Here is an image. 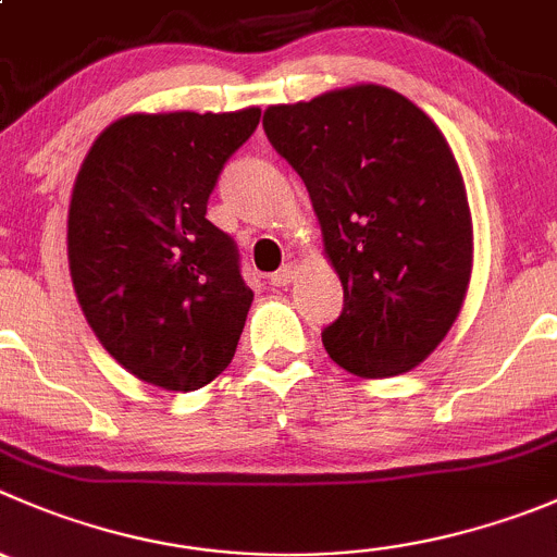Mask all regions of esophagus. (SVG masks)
Returning <instances> with one entry per match:
<instances>
[{
  "label": "esophagus",
  "mask_w": 557,
  "mask_h": 557,
  "mask_svg": "<svg viewBox=\"0 0 557 557\" xmlns=\"http://www.w3.org/2000/svg\"><path fill=\"white\" fill-rule=\"evenodd\" d=\"M295 270H298V264L295 262L282 264V268L275 270V273H270V284H273V287H287V284L293 282Z\"/></svg>",
  "instance_id": "34e87169"
}]
</instances>
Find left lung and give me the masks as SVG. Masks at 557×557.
<instances>
[{
  "instance_id": "left-lung-1",
  "label": "left lung",
  "mask_w": 557,
  "mask_h": 557,
  "mask_svg": "<svg viewBox=\"0 0 557 557\" xmlns=\"http://www.w3.org/2000/svg\"><path fill=\"white\" fill-rule=\"evenodd\" d=\"M262 128L309 188L342 278L327 355L358 377L418 367L457 320L473 268L462 174L437 125L405 95L361 84L270 106Z\"/></svg>"
}]
</instances>
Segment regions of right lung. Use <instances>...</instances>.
Listing matches in <instances>:
<instances>
[{"label":"right lung","mask_w":557,"mask_h":557,"mask_svg":"<svg viewBox=\"0 0 557 557\" xmlns=\"http://www.w3.org/2000/svg\"><path fill=\"white\" fill-rule=\"evenodd\" d=\"M259 114H131L84 158L67 215L73 287L106 352L145 383L196 391L235 358L253 293L237 243L205 213Z\"/></svg>","instance_id":"right-lung-1"}]
</instances>
